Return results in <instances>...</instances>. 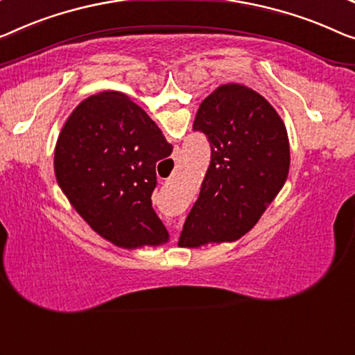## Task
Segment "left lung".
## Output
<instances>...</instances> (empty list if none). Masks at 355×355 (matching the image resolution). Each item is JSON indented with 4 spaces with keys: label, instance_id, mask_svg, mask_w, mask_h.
I'll return each mask as SVG.
<instances>
[{
    "label": "left lung",
    "instance_id": "1",
    "mask_svg": "<svg viewBox=\"0 0 355 355\" xmlns=\"http://www.w3.org/2000/svg\"><path fill=\"white\" fill-rule=\"evenodd\" d=\"M193 129L207 135L211 156L178 245L234 242L258 223L287 182V129L263 95L234 83L204 98Z\"/></svg>",
    "mask_w": 355,
    "mask_h": 355
}]
</instances>
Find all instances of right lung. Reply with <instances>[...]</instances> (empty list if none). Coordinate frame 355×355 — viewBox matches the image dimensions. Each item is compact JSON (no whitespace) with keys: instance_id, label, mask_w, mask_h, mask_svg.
Masks as SVG:
<instances>
[{"instance_id":"obj_1","label":"right lung","mask_w":355,"mask_h":355,"mask_svg":"<svg viewBox=\"0 0 355 355\" xmlns=\"http://www.w3.org/2000/svg\"><path fill=\"white\" fill-rule=\"evenodd\" d=\"M173 146L144 108L108 91L83 100L63 124L54 171L63 194L91 228L121 248L162 245L168 232L151 194L156 162Z\"/></svg>"}]
</instances>
